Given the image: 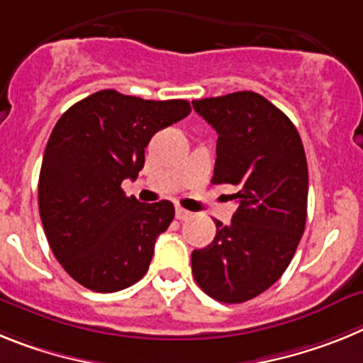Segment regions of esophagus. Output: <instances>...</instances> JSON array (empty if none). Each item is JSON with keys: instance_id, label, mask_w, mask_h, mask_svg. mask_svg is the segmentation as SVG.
<instances>
[{"instance_id": "1", "label": "esophagus", "mask_w": 363, "mask_h": 363, "mask_svg": "<svg viewBox=\"0 0 363 363\" xmlns=\"http://www.w3.org/2000/svg\"><path fill=\"white\" fill-rule=\"evenodd\" d=\"M175 217H177L179 220H186V219H190L191 212H188V210H184V208L179 206L177 210H175Z\"/></svg>"}]
</instances>
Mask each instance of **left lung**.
Masks as SVG:
<instances>
[{"instance_id":"obj_1","label":"left lung","mask_w":363,"mask_h":363,"mask_svg":"<svg viewBox=\"0 0 363 363\" xmlns=\"http://www.w3.org/2000/svg\"><path fill=\"white\" fill-rule=\"evenodd\" d=\"M191 104L219 135L212 182L238 188L232 223L216 220L213 241L191 252V272L210 298L242 303L283 276L303 235V144L291 118L252 91Z\"/></svg>"}]
</instances>
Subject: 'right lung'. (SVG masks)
<instances>
[{
    "label": "right lung",
    "instance_id": "add662e5",
    "mask_svg": "<svg viewBox=\"0 0 363 363\" xmlns=\"http://www.w3.org/2000/svg\"><path fill=\"white\" fill-rule=\"evenodd\" d=\"M186 100H144L115 89L89 94L60 116L43 155L38 206L50 250L94 292H116L147 272L169 201L144 204L122 190L138 177L151 137L190 115Z\"/></svg>",
    "mask_w": 363,
    "mask_h": 363
}]
</instances>
